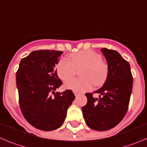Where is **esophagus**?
<instances>
[{"label":"esophagus","instance_id":"obj_1","mask_svg":"<svg viewBox=\"0 0 147 147\" xmlns=\"http://www.w3.org/2000/svg\"><path fill=\"white\" fill-rule=\"evenodd\" d=\"M74 94H75V96H77V95L78 94H79V92H75V91H74Z\"/></svg>","mask_w":147,"mask_h":147}]
</instances>
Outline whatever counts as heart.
I'll use <instances>...</instances> for the list:
<instances>
[{
	"label": "heart",
	"mask_w": 147,
	"mask_h": 147,
	"mask_svg": "<svg viewBox=\"0 0 147 147\" xmlns=\"http://www.w3.org/2000/svg\"><path fill=\"white\" fill-rule=\"evenodd\" d=\"M83 68L82 78H74L65 83L66 88L75 92H87L92 88L102 86L108 77V66L102 61L101 54L94 51H82L72 53L71 60L62 58L55 66L56 73L63 81L69 80L76 73V69Z\"/></svg>",
	"instance_id": "heart-1"
}]
</instances>
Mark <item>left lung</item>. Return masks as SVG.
I'll return each instance as SVG.
<instances>
[{
	"label": "left lung",
	"mask_w": 147,
	"mask_h": 147,
	"mask_svg": "<svg viewBox=\"0 0 147 147\" xmlns=\"http://www.w3.org/2000/svg\"><path fill=\"white\" fill-rule=\"evenodd\" d=\"M108 63V77L102 88L94 93H86L87 103L82 107L86 125L97 131L114 127L125 117L133 88V75L129 62L117 51L101 49Z\"/></svg>",
	"instance_id": "obj_1"
}]
</instances>
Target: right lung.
I'll return each instance as SVG.
<instances>
[{"instance_id": "add662e5", "label": "right lung", "mask_w": 147, "mask_h": 147, "mask_svg": "<svg viewBox=\"0 0 147 147\" xmlns=\"http://www.w3.org/2000/svg\"><path fill=\"white\" fill-rule=\"evenodd\" d=\"M62 51L40 50L21 60L16 83L20 108L26 120L34 127L51 131L60 127L75 96L71 90L55 92L62 85L55 65Z\"/></svg>"}]
</instances>
